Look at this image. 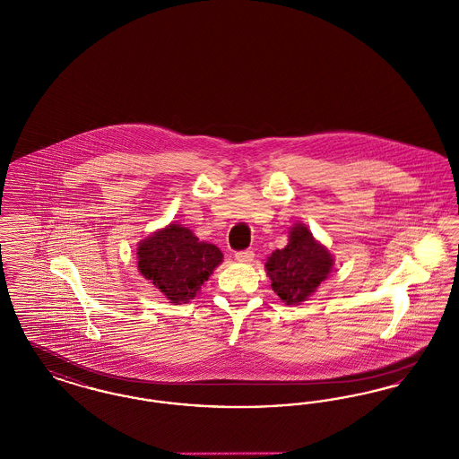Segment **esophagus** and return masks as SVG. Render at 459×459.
<instances>
[{"label": "esophagus", "mask_w": 459, "mask_h": 459, "mask_svg": "<svg viewBox=\"0 0 459 459\" xmlns=\"http://www.w3.org/2000/svg\"><path fill=\"white\" fill-rule=\"evenodd\" d=\"M235 259L238 260V262L248 264V262L254 260V252L252 250H239V252L235 254Z\"/></svg>", "instance_id": "1"}]
</instances>
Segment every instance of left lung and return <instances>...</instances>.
<instances>
[{"label":"left lung","instance_id":"obj_1","mask_svg":"<svg viewBox=\"0 0 459 459\" xmlns=\"http://www.w3.org/2000/svg\"><path fill=\"white\" fill-rule=\"evenodd\" d=\"M331 267V254L301 224L290 231V243L265 262L273 290L288 305L308 299L327 278Z\"/></svg>","mask_w":459,"mask_h":459}]
</instances>
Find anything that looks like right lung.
I'll return each instance as SVG.
<instances>
[{
    "mask_svg": "<svg viewBox=\"0 0 459 459\" xmlns=\"http://www.w3.org/2000/svg\"><path fill=\"white\" fill-rule=\"evenodd\" d=\"M137 255L143 278L175 305L194 299L222 260L216 245L200 241L181 224H169L143 239Z\"/></svg>",
    "mask_w": 459,
    "mask_h": 459,
    "instance_id": "add662e5",
    "label": "right lung"
}]
</instances>
